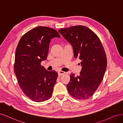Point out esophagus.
<instances>
[{
	"instance_id": "1",
	"label": "esophagus",
	"mask_w": 123,
	"mask_h": 123,
	"mask_svg": "<svg viewBox=\"0 0 123 123\" xmlns=\"http://www.w3.org/2000/svg\"><path fill=\"white\" fill-rule=\"evenodd\" d=\"M64 74H65V72L62 71H59L58 72V74L59 76H62V75H64Z\"/></svg>"
}]
</instances>
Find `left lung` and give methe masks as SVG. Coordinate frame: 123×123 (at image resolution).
<instances>
[{"label":"left lung","mask_w":123,"mask_h":123,"mask_svg":"<svg viewBox=\"0 0 123 123\" xmlns=\"http://www.w3.org/2000/svg\"><path fill=\"white\" fill-rule=\"evenodd\" d=\"M71 44L75 58L81 61L80 75H70L67 85L69 94L78 99H86L94 94L101 83L107 68V57L98 37L88 27L75 25L58 30Z\"/></svg>","instance_id":"left-lung-1"}]
</instances>
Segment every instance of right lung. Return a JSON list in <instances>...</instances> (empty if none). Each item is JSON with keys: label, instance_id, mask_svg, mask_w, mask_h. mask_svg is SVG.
Returning a JSON list of instances; mask_svg holds the SVG:
<instances>
[{"label": "right lung", "instance_id": "add662e5", "mask_svg": "<svg viewBox=\"0 0 123 123\" xmlns=\"http://www.w3.org/2000/svg\"><path fill=\"white\" fill-rule=\"evenodd\" d=\"M61 36L56 30L47 27H36L21 37L16 48L14 71L25 95L35 102H42L52 95L58 73L48 71L41 66L49 51L51 39Z\"/></svg>", "mask_w": 123, "mask_h": 123}]
</instances>
